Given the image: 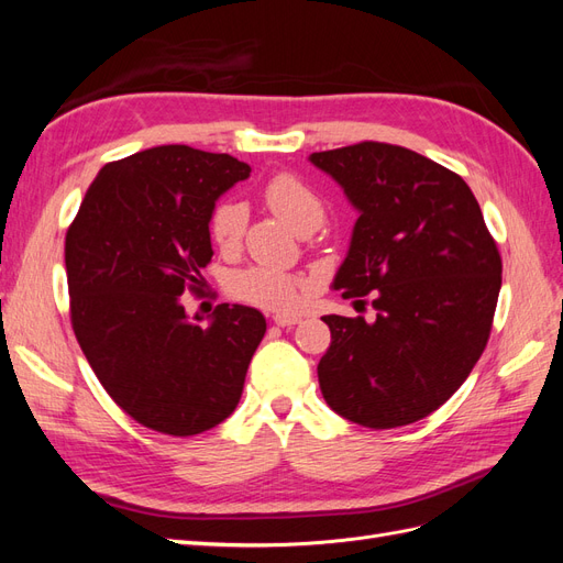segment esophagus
Listing matches in <instances>:
<instances>
[{
  "instance_id": "obj_1",
  "label": "esophagus",
  "mask_w": 563,
  "mask_h": 563,
  "mask_svg": "<svg viewBox=\"0 0 563 563\" xmlns=\"http://www.w3.org/2000/svg\"><path fill=\"white\" fill-rule=\"evenodd\" d=\"M300 319H302L300 314H277L272 321H275L277 327H294V323H298Z\"/></svg>"
}]
</instances>
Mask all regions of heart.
<instances>
[{"instance_id":"b5f03b06","label":"heart","mask_w":563,"mask_h":563,"mask_svg":"<svg viewBox=\"0 0 563 563\" xmlns=\"http://www.w3.org/2000/svg\"><path fill=\"white\" fill-rule=\"evenodd\" d=\"M263 199L272 213L279 216L284 223L296 230H317L323 220L321 199L291 174H277L263 187ZM246 230V209L240 201L218 203L209 220L211 240L220 251H234L240 246ZM230 294L255 308L291 312L302 302L305 294L310 291V282L296 272L269 267V265H249L236 269L228 279Z\"/></svg>"}]
</instances>
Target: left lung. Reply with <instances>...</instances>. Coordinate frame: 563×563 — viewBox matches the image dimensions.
<instances>
[{
    "mask_svg": "<svg viewBox=\"0 0 563 563\" xmlns=\"http://www.w3.org/2000/svg\"><path fill=\"white\" fill-rule=\"evenodd\" d=\"M310 162L360 211L333 286L376 317L329 314L317 366L327 404L362 428L411 424L449 401L488 343L503 261L467 183L428 157L364 141Z\"/></svg>",
    "mask_w": 563,
    "mask_h": 563,
    "instance_id": "8db88e82",
    "label": "left lung"
}]
</instances>
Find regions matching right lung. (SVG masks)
Masks as SVG:
<instances>
[{
  "label": "right lung",
  "mask_w": 563,
  "mask_h": 563,
  "mask_svg": "<svg viewBox=\"0 0 563 563\" xmlns=\"http://www.w3.org/2000/svg\"><path fill=\"white\" fill-rule=\"evenodd\" d=\"M251 166L190 145H159L110 162L65 234L77 343L114 404L143 428L201 434L240 404L265 317L218 305L187 317L211 263L218 197Z\"/></svg>",
  "instance_id": "1"
}]
</instances>
